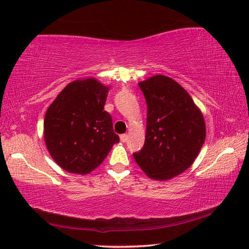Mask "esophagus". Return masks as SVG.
Masks as SVG:
<instances>
[{
  "label": "esophagus",
  "mask_w": 249,
  "mask_h": 249,
  "mask_svg": "<svg viewBox=\"0 0 249 249\" xmlns=\"http://www.w3.org/2000/svg\"><path fill=\"white\" fill-rule=\"evenodd\" d=\"M120 138H121V142H127V140H128V135L127 134H123V135H121Z\"/></svg>",
  "instance_id": "1"
}]
</instances>
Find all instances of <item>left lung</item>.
<instances>
[{
  "mask_svg": "<svg viewBox=\"0 0 249 249\" xmlns=\"http://www.w3.org/2000/svg\"><path fill=\"white\" fill-rule=\"evenodd\" d=\"M147 103L145 145L133 154L153 180L175 178L192 166L205 141V122L190 94L163 74L138 82Z\"/></svg>",
  "mask_w": 249,
  "mask_h": 249,
  "instance_id": "left-lung-1",
  "label": "left lung"
}]
</instances>
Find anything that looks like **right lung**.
<instances>
[{
    "label": "right lung",
    "mask_w": 249,
    "mask_h": 249,
    "mask_svg": "<svg viewBox=\"0 0 249 249\" xmlns=\"http://www.w3.org/2000/svg\"><path fill=\"white\" fill-rule=\"evenodd\" d=\"M108 90L95 78L74 80L47 108L46 147L54 162L70 174H90L120 142L111 115L104 111Z\"/></svg>",
    "instance_id": "add662e5"
}]
</instances>
